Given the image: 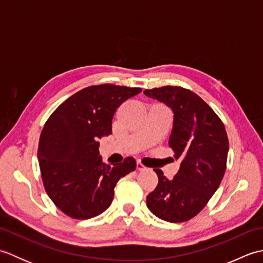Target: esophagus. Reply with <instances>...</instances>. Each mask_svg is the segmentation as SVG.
<instances>
[{"label": "esophagus", "mask_w": 263, "mask_h": 263, "mask_svg": "<svg viewBox=\"0 0 263 263\" xmlns=\"http://www.w3.org/2000/svg\"><path fill=\"white\" fill-rule=\"evenodd\" d=\"M137 170L138 171H144L146 170V166H144L140 161H137Z\"/></svg>", "instance_id": "1"}]
</instances>
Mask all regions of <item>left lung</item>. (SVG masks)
<instances>
[{
	"label": "left lung",
	"instance_id": "8db88e82",
	"mask_svg": "<svg viewBox=\"0 0 263 263\" xmlns=\"http://www.w3.org/2000/svg\"><path fill=\"white\" fill-rule=\"evenodd\" d=\"M143 93L174 113L168 144L181 160L173 180L161 170H154L158 184L148 194L147 205L160 219L186 221L204 208L224 177L230 149L225 126L210 106L189 89L166 86Z\"/></svg>",
	"mask_w": 263,
	"mask_h": 263
}]
</instances>
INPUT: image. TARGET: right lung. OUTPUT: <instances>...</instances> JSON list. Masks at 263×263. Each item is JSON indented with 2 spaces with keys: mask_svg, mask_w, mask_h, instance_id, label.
Returning a JSON list of instances; mask_svg holds the SVG:
<instances>
[{
  "mask_svg": "<svg viewBox=\"0 0 263 263\" xmlns=\"http://www.w3.org/2000/svg\"><path fill=\"white\" fill-rule=\"evenodd\" d=\"M140 88L115 85L81 89L48 117L38 144V161L48 197L65 215L89 219L110 205L121 177L136 170L135 158L106 165L98 139L111 133L116 108Z\"/></svg>",
  "mask_w": 263,
  "mask_h": 263,
  "instance_id": "1",
  "label": "right lung"
}]
</instances>
